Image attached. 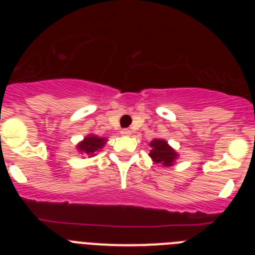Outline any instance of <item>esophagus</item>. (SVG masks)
Segmentation results:
<instances>
[{
  "label": "esophagus",
  "instance_id": "obj_1",
  "mask_svg": "<svg viewBox=\"0 0 255 255\" xmlns=\"http://www.w3.org/2000/svg\"><path fill=\"white\" fill-rule=\"evenodd\" d=\"M121 134H123V135H131V130H130V129H123V130H121Z\"/></svg>",
  "mask_w": 255,
  "mask_h": 255
}]
</instances>
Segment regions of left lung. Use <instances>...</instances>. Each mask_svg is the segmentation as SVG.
Segmentation results:
<instances>
[{
	"mask_svg": "<svg viewBox=\"0 0 255 255\" xmlns=\"http://www.w3.org/2000/svg\"><path fill=\"white\" fill-rule=\"evenodd\" d=\"M150 152L149 157L153 159V162L159 164H163L164 167H170L172 166L175 159L179 157L176 150H173L170 147L166 140L162 139H154L150 141Z\"/></svg>",
	"mask_w": 255,
	"mask_h": 255,
	"instance_id": "obj_1",
	"label": "left lung"
}]
</instances>
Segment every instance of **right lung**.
<instances>
[{
	"instance_id": "add662e5",
	"label": "right lung",
	"mask_w": 255,
	"mask_h": 255,
	"mask_svg": "<svg viewBox=\"0 0 255 255\" xmlns=\"http://www.w3.org/2000/svg\"><path fill=\"white\" fill-rule=\"evenodd\" d=\"M106 138H100V136H96V135L91 134L85 136L84 140H82L80 143L76 145V149L82 154L89 155V157H93L96 154V152H98L100 149H102L103 145L106 144Z\"/></svg>"
}]
</instances>
